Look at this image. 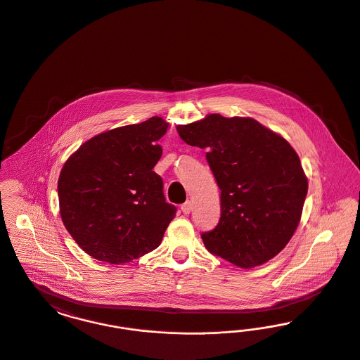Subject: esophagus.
<instances>
[{
    "label": "esophagus",
    "instance_id": "1",
    "mask_svg": "<svg viewBox=\"0 0 360 360\" xmlns=\"http://www.w3.org/2000/svg\"><path fill=\"white\" fill-rule=\"evenodd\" d=\"M181 210H182L184 214H188V213L191 212V202L186 201L185 204H182V205H181Z\"/></svg>",
    "mask_w": 360,
    "mask_h": 360
}]
</instances>
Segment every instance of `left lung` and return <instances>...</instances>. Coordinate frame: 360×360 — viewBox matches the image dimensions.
Wrapping results in <instances>:
<instances>
[{
	"mask_svg": "<svg viewBox=\"0 0 360 360\" xmlns=\"http://www.w3.org/2000/svg\"><path fill=\"white\" fill-rule=\"evenodd\" d=\"M176 131L188 146L207 150L221 190L220 221L201 235L206 250L245 270L278 255L300 224L308 193L289 141L251 117L217 113Z\"/></svg>",
	"mask_w": 360,
	"mask_h": 360,
	"instance_id": "1",
	"label": "left lung"
}]
</instances>
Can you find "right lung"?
Here are the masks:
<instances>
[{"label":"right lung","instance_id":"right-lung-1","mask_svg":"<svg viewBox=\"0 0 360 360\" xmlns=\"http://www.w3.org/2000/svg\"><path fill=\"white\" fill-rule=\"evenodd\" d=\"M169 122L154 116L85 141L58 179L60 217L90 257L124 264L159 247L176 207L153 172Z\"/></svg>","mask_w":360,"mask_h":360}]
</instances>
